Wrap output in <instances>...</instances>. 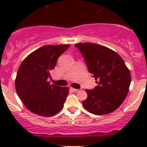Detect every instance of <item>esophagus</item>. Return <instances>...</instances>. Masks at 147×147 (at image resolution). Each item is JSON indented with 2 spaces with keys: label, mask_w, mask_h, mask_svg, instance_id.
Wrapping results in <instances>:
<instances>
[{
  "label": "esophagus",
  "mask_w": 147,
  "mask_h": 147,
  "mask_svg": "<svg viewBox=\"0 0 147 147\" xmlns=\"http://www.w3.org/2000/svg\"><path fill=\"white\" fill-rule=\"evenodd\" d=\"M71 90L73 92H78V91H79V90H78V89H76V88H71Z\"/></svg>",
  "instance_id": "esophagus-1"
}]
</instances>
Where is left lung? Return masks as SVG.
Segmentation results:
<instances>
[{"instance_id": "left-lung-1", "label": "left lung", "mask_w": 147, "mask_h": 147, "mask_svg": "<svg viewBox=\"0 0 147 147\" xmlns=\"http://www.w3.org/2000/svg\"><path fill=\"white\" fill-rule=\"evenodd\" d=\"M88 69L98 85L86 89L88 98L82 101L88 111L97 115L110 114L117 109L129 92L131 76L130 70L120 55L104 46L91 42L78 43Z\"/></svg>"}]
</instances>
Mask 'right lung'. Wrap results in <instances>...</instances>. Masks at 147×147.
Instances as JSON below:
<instances>
[{
    "label": "right lung",
    "instance_id": "1",
    "mask_svg": "<svg viewBox=\"0 0 147 147\" xmlns=\"http://www.w3.org/2000/svg\"><path fill=\"white\" fill-rule=\"evenodd\" d=\"M69 45H48L35 50L21 62L15 87L19 98L29 111L42 117H51L62 110L69 88L50 85L49 71L58 58Z\"/></svg>",
    "mask_w": 147,
    "mask_h": 147
}]
</instances>
